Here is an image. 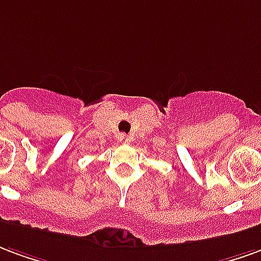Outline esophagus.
<instances>
[{"label":"esophagus","instance_id":"1","mask_svg":"<svg viewBox=\"0 0 261 261\" xmlns=\"http://www.w3.org/2000/svg\"><path fill=\"white\" fill-rule=\"evenodd\" d=\"M118 140H119L121 143H129V142H130V138H129L128 135H125V133H121V135L118 136Z\"/></svg>","mask_w":261,"mask_h":261}]
</instances>
